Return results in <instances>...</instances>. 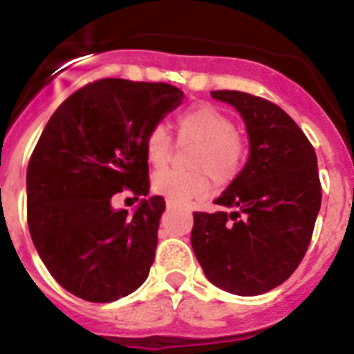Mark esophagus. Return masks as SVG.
Returning a JSON list of instances; mask_svg holds the SVG:
<instances>
[{
    "label": "esophagus",
    "mask_w": 354,
    "mask_h": 354,
    "mask_svg": "<svg viewBox=\"0 0 354 354\" xmlns=\"http://www.w3.org/2000/svg\"><path fill=\"white\" fill-rule=\"evenodd\" d=\"M166 206H168V208H174V206H175V203H174V201L166 199Z\"/></svg>",
    "instance_id": "34e87169"
}]
</instances>
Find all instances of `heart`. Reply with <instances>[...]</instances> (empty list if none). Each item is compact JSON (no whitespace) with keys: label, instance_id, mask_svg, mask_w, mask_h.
I'll use <instances>...</instances> for the list:
<instances>
[{"label":"heart","instance_id":"b5f03b06","mask_svg":"<svg viewBox=\"0 0 354 354\" xmlns=\"http://www.w3.org/2000/svg\"><path fill=\"white\" fill-rule=\"evenodd\" d=\"M183 140H194L197 148L190 159L192 171L160 169L151 179V190L174 203H190L208 194L210 179L228 186L239 177L247 162V144L236 133L228 115L208 104L188 107L177 117ZM144 153L151 168H162L171 155V137L164 126L155 124L144 137Z\"/></svg>","mask_w":354,"mask_h":354}]
</instances>
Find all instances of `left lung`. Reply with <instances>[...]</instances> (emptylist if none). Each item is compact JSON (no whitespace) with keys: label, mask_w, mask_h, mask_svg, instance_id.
<instances>
[{"label":"left lung","mask_w":354,"mask_h":354,"mask_svg":"<svg viewBox=\"0 0 354 354\" xmlns=\"http://www.w3.org/2000/svg\"><path fill=\"white\" fill-rule=\"evenodd\" d=\"M241 113L250 157L214 203L194 212L192 247L205 276L239 296L272 290L290 278L309 248L322 205L316 153L292 118L267 98L212 91Z\"/></svg>","instance_id":"obj_1"}]
</instances>
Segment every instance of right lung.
<instances>
[{"instance_id":"1","label":"right lung","mask_w":354,"mask_h":354,"mask_svg":"<svg viewBox=\"0 0 354 354\" xmlns=\"http://www.w3.org/2000/svg\"><path fill=\"white\" fill-rule=\"evenodd\" d=\"M185 98L162 82L102 78L60 104L27 168V223L50 276L93 304L124 298L153 265L164 197L133 216L111 206L118 192H149L144 137Z\"/></svg>"}]
</instances>
